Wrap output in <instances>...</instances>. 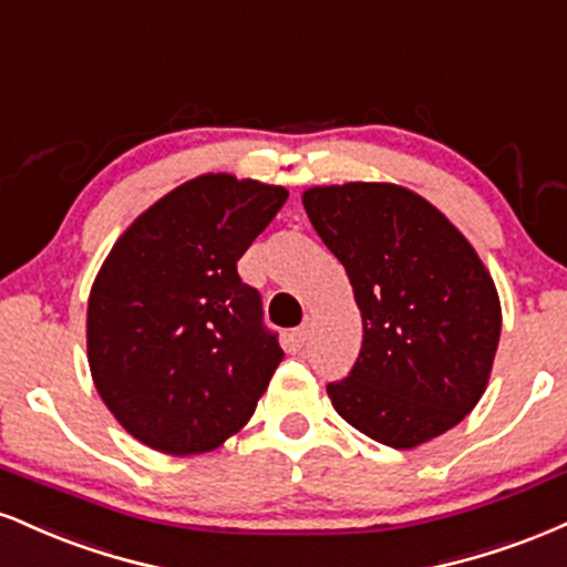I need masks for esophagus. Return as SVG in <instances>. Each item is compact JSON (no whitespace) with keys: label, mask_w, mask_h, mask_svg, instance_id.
<instances>
[{"label":"esophagus","mask_w":567,"mask_h":567,"mask_svg":"<svg viewBox=\"0 0 567 567\" xmlns=\"http://www.w3.org/2000/svg\"><path fill=\"white\" fill-rule=\"evenodd\" d=\"M310 331H312V323L310 321H305L302 326H299V329L295 331V337H297V342L299 344H305L310 339Z\"/></svg>","instance_id":"1"}]
</instances>
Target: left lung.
<instances>
[{"label": "left lung", "mask_w": 567, "mask_h": 567, "mask_svg": "<svg viewBox=\"0 0 567 567\" xmlns=\"http://www.w3.org/2000/svg\"><path fill=\"white\" fill-rule=\"evenodd\" d=\"M302 204L348 270L363 318L350 377L326 388L337 414L390 449L456 427L483 398L502 334L494 278L477 251L401 185H318Z\"/></svg>", "instance_id": "obj_1"}]
</instances>
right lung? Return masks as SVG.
I'll return each mask as SVG.
<instances>
[{"label": "right lung", "mask_w": 567, "mask_h": 567, "mask_svg": "<svg viewBox=\"0 0 567 567\" xmlns=\"http://www.w3.org/2000/svg\"><path fill=\"white\" fill-rule=\"evenodd\" d=\"M286 198L257 179L193 177L105 257L86 305V361L111 414L148 449L206 454L255 414L284 350L236 262Z\"/></svg>", "instance_id": "obj_1"}]
</instances>
